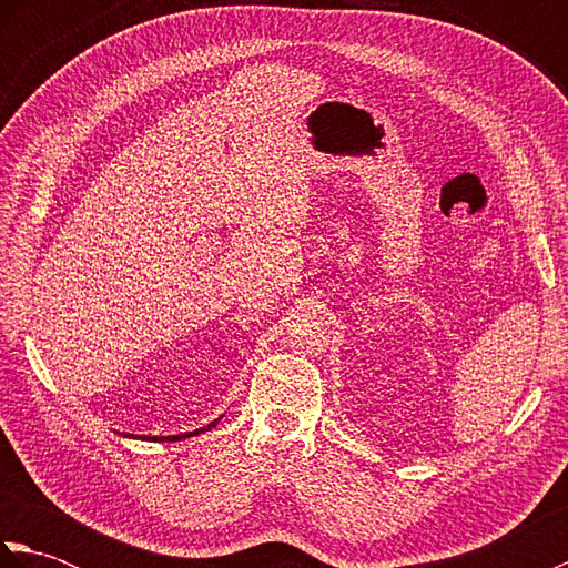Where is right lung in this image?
Instances as JSON below:
<instances>
[{"instance_id":"add662e5","label":"right lung","mask_w":568,"mask_h":568,"mask_svg":"<svg viewBox=\"0 0 568 568\" xmlns=\"http://www.w3.org/2000/svg\"><path fill=\"white\" fill-rule=\"evenodd\" d=\"M220 425V417H216L214 422H210V425H204L202 429H195V432H183V434H171V437H153V442H180V439H187V437H197V434L202 432H210L212 427ZM124 437H129V434H124ZM134 437V434H131ZM151 439V437H149Z\"/></svg>"}]
</instances>
